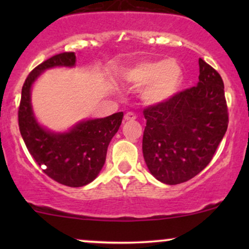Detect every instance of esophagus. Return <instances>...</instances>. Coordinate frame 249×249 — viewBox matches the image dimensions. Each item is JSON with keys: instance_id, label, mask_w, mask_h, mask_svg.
<instances>
[{"instance_id": "esophagus-1", "label": "esophagus", "mask_w": 249, "mask_h": 249, "mask_svg": "<svg viewBox=\"0 0 249 249\" xmlns=\"http://www.w3.org/2000/svg\"><path fill=\"white\" fill-rule=\"evenodd\" d=\"M136 118H137V117L133 112H127V113H125V116H124V121H126V122L134 121Z\"/></svg>"}]
</instances>
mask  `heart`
Instances as JSON below:
<instances>
[{
	"label": "heart",
	"mask_w": 249,
	"mask_h": 249,
	"mask_svg": "<svg viewBox=\"0 0 249 249\" xmlns=\"http://www.w3.org/2000/svg\"><path fill=\"white\" fill-rule=\"evenodd\" d=\"M125 79L133 87H142V97L147 103L156 104L171 98L177 92L182 79L179 64L173 59L146 61L126 71Z\"/></svg>",
	"instance_id": "heart-1"
}]
</instances>
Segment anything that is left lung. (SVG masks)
Listing matches in <instances>:
<instances>
[{"mask_svg": "<svg viewBox=\"0 0 249 249\" xmlns=\"http://www.w3.org/2000/svg\"><path fill=\"white\" fill-rule=\"evenodd\" d=\"M199 83L144 108L142 154L156 179L177 185L212 160L228 126L221 76L199 58Z\"/></svg>", "mask_w": 249, "mask_h": 249, "instance_id": "1", "label": "left lung"}]
</instances>
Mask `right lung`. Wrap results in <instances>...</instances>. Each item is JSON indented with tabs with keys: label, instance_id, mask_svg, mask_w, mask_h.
Returning <instances> with one entry per match:
<instances>
[{
	"label": "right lung",
	"instance_id": "right-lung-1",
	"mask_svg": "<svg viewBox=\"0 0 249 249\" xmlns=\"http://www.w3.org/2000/svg\"><path fill=\"white\" fill-rule=\"evenodd\" d=\"M75 53H62L41 63L28 75L22 88L18 126L28 151L43 172L59 184L82 187L101 172L107 146L121 126L123 112L78 123L69 132L55 133L43 128L34 117L30 102L33 83L44 70L53 67H73Z\"/></svg>",
	"mask_w": 249,
	"mask_h": 249
}]
</instances>
